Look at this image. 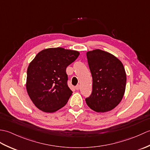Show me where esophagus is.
I'll return each mask as SVG.
<instances>
[{
	"instance_id": "1",
	"label": "esophagus",
	"mask_w": 150,
	"mask_h": 150,
	"mask_svg": "<svg viewBox=\"0 0 150 150\" xmlns=\"http://www.w3.org/2000/svg\"><path fill=\"white\" fill-rule=\"evenodd\" d=\"M80 88H81V86H80V84H78V85H77L75 86V89H76V90H79V89H80Z\"/></svg>"
}]
</instances>
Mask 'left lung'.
I'll use <instances>...</instances> for the list:
<instances>
[{"instance_id":"left-lung-1","label":"left lung","mask_w":150,"mask_h":150,"mask_svg":"<svg viewBox=\"0 0 150 150\" xmlns=\"http://www.w3.org/2000/svg\"><path fill=\"white\" fill-rule=\"evenodd\" d=\"M93 79L90 96L86 98L88 106L96 112H107L122 100L126 84L122 63L112 54L100 50L86 53Z\"/></svg>"}]
</instances>
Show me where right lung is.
I'll list each match as a JSON object with an SVG mask.
<instances>
[{"label": "right lung", "instance_id": "add662e5", "mask_svg": "<svg viewBox=\"0 0 150 150\" xmlns=\"http://www.w3.org/2000/svg\"><path fill=\"white\" fill-rule=\"evenodd\" d=\"M79 54L77 51L62 47L47 48L40 52L30 62L26 90L37 108L53 113L68 103L73 91L68 86L66 69Z\"/></svg>", "mask_w": 150, "mask_h": 150}]
</instances>
